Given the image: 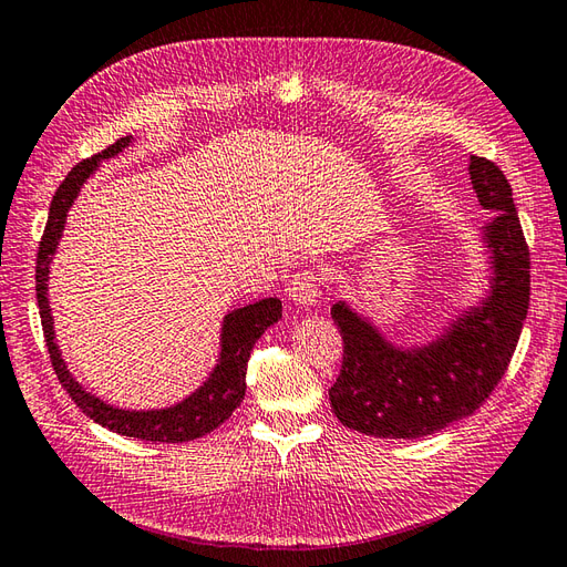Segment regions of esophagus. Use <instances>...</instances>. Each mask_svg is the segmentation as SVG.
<instances>
[{
    "mask_svg": "<svg viewBox=\"0 0 567 567\" xmlns=\"http://www.w3.org/2000/svg\"><path fill=\"white\" fill-rule=\"evenodd\" d=\"M287 295L297 307H313L321 295V285H319V278H316V272L311 270L297 272L295 278L287 282Z\"/></svg>",
    "mask_w": 567,
    "mask_h": 567,
    "instance_id": "1",
    "label": "esophagus"
}]
</instances>
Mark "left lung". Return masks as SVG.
<instances>
[{"instance_id": "1", "label": "left lung", "mask_w": 567, "mask_h": 567, "mask_svg": "<svg viewBox=\"0 0 567 567\" xmlns=\"http://www.w3.org/2000/svg\"><path fill=\"white\" fill-rule=\"evenodd\" d=\"M468 176L478 205L493 215L481 229L488 285L476 305L417 346L393 343L346 299L331 309L346 352L328 396L350 430L386 440L427 437L468 417L507 370L529 309V251L503 171L471 156Z\"/></svg>"}]
</instances>
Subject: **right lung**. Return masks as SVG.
Masks as SVG:
<instances>
[{"label":"right lung","instance_id":"right-lung-1","mask_svg":"<svg viewBox=\"0 0 567 567\" xmlns=\"http://www.w3.org/2000/svg\"><path fill=\"white\" fill-rule=\"evenodd\" d=\"M135 142L133 135L121 137L109 150L91 156V159L76 164L68 178L62 181L58 193L52 195L48 224L43 231L41 246H38V266H35V295L38 309H41V323L45 333V343L50 352V362L55 367L62 389L70 393L72 401L82 408L94 423L109 427L111 432L125 434L144 442H190L213 432L221 423H227L231 413L239 408L246 396V364L251 358L256 340L268 331L272 323L282 319V301L278 297H268L254 301V305L239 307L227 311L221 319L219 331V352L213 372L186 399L166 405V408H144V411H133V408H121L109 401H103L96 393L86 391L79 384L76 377L68 370L60 346L55 340V326H52V309L48 301V280H50V262L55 258V251L62 239L64 224H68V213L74 205L79 190L84 183L96 174L101 162L113 159L125 152Z\"/></svg>","mask_w":567,"mask_h":567}]
</instances>
